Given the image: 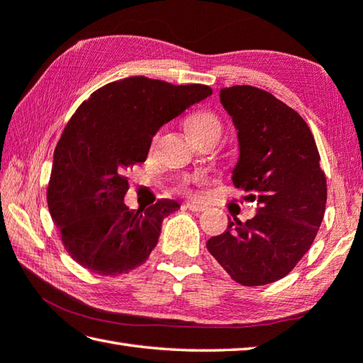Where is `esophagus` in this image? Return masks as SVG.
Wrapping results in <instances>:
<instances>
[{"mask_svg": "<svg viewBox=\"0 0 363 363\" xmlns=\"http://www.w3.org/2000/svg\"><path fill=\"white\" fill-rule=\"evenodd\" d=\"M186 206H187V208H189L190 211H194V212H203V211L206 209V204L194 203V201H187V203H186Z\"/></svg>", "mask_w": 363, "mask_h": 363, "instance_id": "obj_1", "label": "esophagus"}]
</instances>
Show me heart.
<instances>
[{"label": "heart", "instance_id": "obj_1", "mask_svg": "<svg viewBox=\"0 0 363 363\" xmlns=\"http://www.w3.org/2000/svg\"><path fill=\"white\" fill-rule=\"evenodd\" d=\"M187 130L190 137L200 140L204 137H220L222 133V121L214 111L209 110H196L186 121Z\"/></svg>", "mask_w": 363, "mask_h": 363}]
</instances>
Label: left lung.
Returning <instances> with one entry per match:
<instances>
[{
  "instance_id": "obj_1",
  "label": "left lung",
  "mask_w": 363,
  "mask_h": 363,
  "mask_svg": "<svg viewBox=\"0 0 363 363\" xmlns=\"http://www.w3.org/2000/svg\"><path fill=\"white\" fill-rule=\"evenodd\" d=\"M220 102L238 129L233 182L259 208L247 222L230 218L206 247L234 281L267 285L293 271L321 226L328 201L321 157L307 123L271 92L236 84L220 91Z\"/></svg>"
}]
</instances>
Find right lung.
<instances>
[{
  "instance_id": "add662e5",
  "label": "right lung",
  "mask_w": 363,
  "mask_h": 363,
  "mask_svg": "<svg viewBox=\"0 0 363 363\" xmlns=\"http://www.w3.org/2000/svg\"><path fill=\"white\" fill-rule=\"evenodd\" d=\"M211 94L206 84L129 77L99 88L78 106L55 147L47 187L50 216L78 264L119 275L147 259L163 218L181 206L162 198L145 211H129L127 173L146 160L163 124Z\"/></svg>"
}]
</instances>
